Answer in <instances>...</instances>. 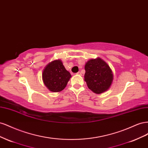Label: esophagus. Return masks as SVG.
I'll return each instance as SVG.
<instances>
[{
  "label": "esophagus",
  "instance_id": "34e87169",
  "mask_svg": "<svg viewBox=\"0 0 148 148\" xmlns=\"http://www.w3.org/2000/svg\"><path fill=\"white\" fill-rule=\"evenodd\" d=\"M77 74L78 75H82V72H81V71H78V72L77 73Z\"/></svg>",
  "mask_w": 148,
  "mask_h": 148
}]
</instances>
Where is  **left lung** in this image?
I'll return each mask as SVG.
<instances>
[{
	"instance_id": "left-lung-1",
	"label": "left lung",
	"mask_w": 148,
	"mask_h": 148,
	"mask_svg": "<svg viewBox=\"0 0 148 148\" xmlns=\"http://www.w3.org/2000/svg\"><path fill=\"white\" fill-rule=\"evenodd\" d=\"M84 81L89 89L96 94L107 91L113 80L109 66L100 58L89 60L84 66Z\"/></svg>"
}]
</instances>
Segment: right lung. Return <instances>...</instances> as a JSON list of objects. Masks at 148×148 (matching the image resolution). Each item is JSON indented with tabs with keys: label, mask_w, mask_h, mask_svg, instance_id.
Masks as SVG:
<instances>
[{
	"label": "right lung",
	"mask_w": 148,
	"mask_h": 148,
	"mask_svg": "<svg viewBox=\"0 0 148 148\" xmlns=\"http://www.w3.org/2000/svg\"><path fill=\"white\" fill-rule=\"evenodd\" d=\"M71 78L61 60H54L43 70L42 80L46 87L52 92H59L65 88Z\"/></svg>",
	"instance_id": "obj_1"
}]
</instances>
